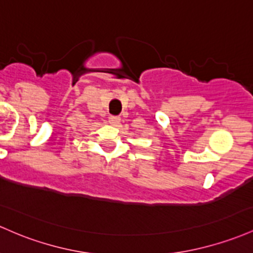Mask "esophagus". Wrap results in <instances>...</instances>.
Returning <instances> with one entry per match:
<instances>
[{
  "label": "esophagus",
  "mask_w": 253,
  "mask_h": 253,
  "mask_svg": "<svg viewBox=\"0 0 253 253\" xmlns=\"http://www.w3.org/2000/svg\"><path fill=\"white\" fill-rule=\"evenodd\" d=\"M121 119L119 116H109V122L113 125V126H118L120 124Z\"/></svg>",
  "instance_id": "obj_1"
}]
</instances>
